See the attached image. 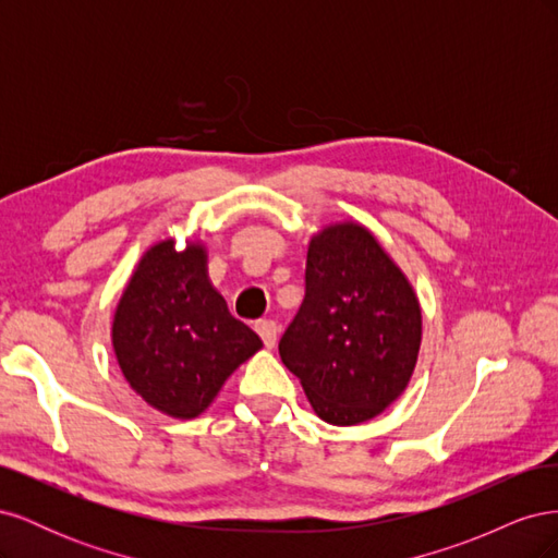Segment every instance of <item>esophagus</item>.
Listing matches in <instances>:
<instances>
[{"label":"esophagus","instance_id":"esophagus-1","mask_svg":"<svg viewBox=\"0 0 558 558\" xmlns=\"http://www.w3.org/2000/svg\"><path fill=\"white\" fill-rule=\"evenodd\" d=\"M256 332L263 337V344L267 349H272L277 344V337H279V326L275 320H258L256 324Z\"/></svg>","mask_w":558,"mask_h":558}]
</instances>
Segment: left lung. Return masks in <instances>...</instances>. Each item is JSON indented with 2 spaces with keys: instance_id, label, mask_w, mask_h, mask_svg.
Listing matches in <instances>:
<instances>
[{
  "instance_id": "8db88e82",
  "label": "left lung",
  "mask_w": 558,
  "mask_h": 558,
  "mask_svg": "<svg viewBox=\"0 0 558 558\" xmlns=\"http://www.w3.org/2000/svg\"><path fill=\"white\" fill-rule=\"evenodd\" d=\"M307 293L279 342L326 424L356 426L393 404L414 375L421 305L398 263L359 221L312 234Z\"/></svg>"
}]
</instances>
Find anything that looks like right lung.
I'll return each instance as SVG.
<instances>
[{"label": "right lung", "mask_w": 558, "mask_h": 558, "mask_svg": "<svg viewBox=\"0 0 558 558\" xmlns=\"http://www.w3.org/2000/svg\"><path fill=\"white\" fill-rule=\"evenodd\" d=\"M202 240L148 246L118 300L111 344L130 388L150 408L195 418L263 342L209 279Z\"/></svg>", "instance_id": "1"}]
</instances>
